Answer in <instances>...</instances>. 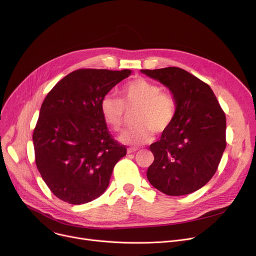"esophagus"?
Masks as SVG:
<instances>
[{
    "instance_id": "34e87169",
    "label": "esophagus",
    "mask_w": 256,
    "mask_h": 256,
    "mask_svg": "<svg viewBox=\"0 0 256 256\" xmlns=\"http://www.w3.org/2000/svg\"><path fill=\"white\" fill-rule=\"evenodd\" d=\"M136 151H138L136 148H128V149H127V153H128V154L134 153V152H136Z\"/></svg>"
}]
</instances>
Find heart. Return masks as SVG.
<instances>
[{
	"label": "heart",
	"instance_id": "heart-1",
	"mask_svg": "<svg viewBox=\"0 0 256 256\" xmlns=\"http://www.w3.org/2000/svg\"><path fill=\"white\" fill-rule=\"evenodd\" d=\"M120 98L104 96L100 102V112L105 123L114 131H120L126 109L136 110L134 127L125 131L120 140L129 146H140L152 140L153 133H162L177 114L175 96L162 92L158 84L144 78L127 82L120 90Z\"/></svg>",
	"mask_w": 256,
	"mask_h": 256
}]
</instances>
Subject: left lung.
I'll return each mask as SVG.
<instances>
[{"instance_id":"left-lung-1","label":"left lung","mask_w":256,"mask_h":256,"mask_svg":"<svg viewBox=\"0 0 256 256\" xmlns=\"http://www.w3.org/2000/svg\"><path fill=\"white\" fill-rule=\"evenodd\" d=\"M171 90L177 102L172 125L150 144L154 162L147 177L170 196H182L212 178L226 148V116L208 83L186 70H140Z\"/></svg>"}]
</instances>
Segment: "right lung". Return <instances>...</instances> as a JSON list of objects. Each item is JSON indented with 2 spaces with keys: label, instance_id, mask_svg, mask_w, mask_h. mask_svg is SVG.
<instances>
[{
  "label": "right lung",
  "instance_id": "right-lung-1",
  "mask_svg": "<svg viewBox=\"0 0 256 256\" xmlns=\"http://www.w3.org/2000/svg\"><path fill=\"white\" fill-rule=\"evenodd\" d=\"M130 70L80 68L60 80L44 98L33 131L35 164L48 188L70 204L100 197L127 149L114 140L100 102Z\"/></svg>",
  "mask_w": 256,
  "mask_h": 256
}]
</instances>
